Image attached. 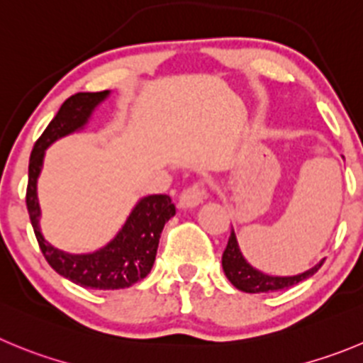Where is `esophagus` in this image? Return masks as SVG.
Returning <instances> with one entry per match:
<instances>
[{
    "label": "esophagus",
    "instance_id": "esophagus-1",
    "mask_svg": "<svg viewBox=\"0 0 363 363\" xmlns=\"http://www.w3.org/2000/svg\"><path fill=\"white\" fill-rule=\"evenodd\" d=\"M208 197V189L202 182H195L193 186L186 188L184 191L179 195L177 206L181 209H189V208H197L204 202V199Z\"/></svg>",
    "mask_w": 363,
    "mask_h": 363
}]
</instances>
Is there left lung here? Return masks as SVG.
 I'll list each match as a JSON object with an SVG mask.
<instances>
[{
  "instance_id": "1",
  "label": "left lung",
  "mask_w": 363,
  "mask_h": 363,
  "mask_svg": "<svg viewBox=\"0 0 363 363\" xmlns=\"http://www.w3.org/2000/svg\"><path fill=\"white\" fill-rule=\"evenodd\" d=\"M323 263L324 262H320L319 265H315L313 269L306 270V272L303 274H297V276H269V274L262 272V270L254 269V267L243 258L242 250H240L238 247V240H236L235 229H231L228 247H225V250H223L222 254V267L225 276H228V279L231 281L233 286H236V289L247 294H269L290 289L294 284L301 283V281L313 276V274L323 267Z\"/></svg>"
}]
</instances>
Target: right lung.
<instances>
[{
  "label": "right lung",
  "mask_w": 363,
  "mask_h": 363,
  "mask_svg": "<svg viewBox=\"0 0 363 363\" xmlns=\"http://www.w3.org/2000/svg\"><path fill=\"white\" fill-rule=\"evenodd\" d=\"M107 96L109 91L77 93L60 105L59 113L33 145L28 164V188H26V208L46 262L66 279L80 284L84 289L94 290L127 289L147 277L155 262L162 228L175 215V206L172 204L168 195H148L135 204L114 240L91 254L64 252L50 245L40 235L37 179L43 168L44 152L59 138L84 128L94 107Z\"/></svg>",
  "instance_id": "obj_1"
}]
</instances>
